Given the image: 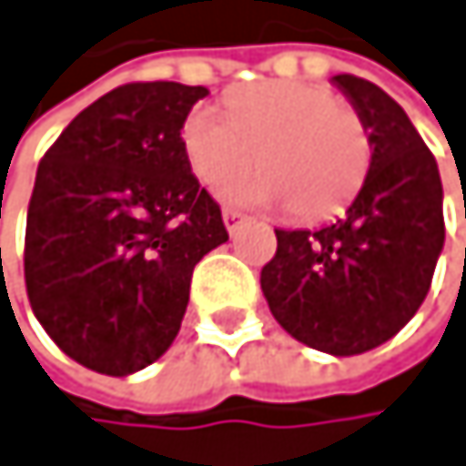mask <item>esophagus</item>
Segmentation results:
<instances>
[{
    "mask_svg": "<svg viewBox=\"0 0 466 466\" xmlns=\"http://www.w3.org/2000/svg\"><path fill=\"white\" fill-rule=\"evenodd\" d=\"M243 220H246V215H243V212H238V209H228V207L223 209V223H226V228H228V231H235V228H238Z\"/></svg>",
    "mask_w": 466,
    "mask_h": 466,
    "instance_id": "34e87169",
    "label": "esophagus"
}]
</instances>
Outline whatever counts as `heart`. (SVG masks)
<instances>
[{
    "label": "heart",
    "instance_id": "obj_1",
    "mask_svg": "<svg viewBox=\"0 0 466 466\" xmlns=\"http://www.w3.org/2000/svg\"><path fill=\"white\" fill-rule=\"evenodd\" d=\"M189 165L204 184L228 181L223 195L248 207H293L299 218H327L344 207L369 167L363 119L327 88L274 80L231 95L228 114L198 106L184 122Z\"/></svg>",
    "mask_w": 466,
    "mask_h": 466
}]
</instances>
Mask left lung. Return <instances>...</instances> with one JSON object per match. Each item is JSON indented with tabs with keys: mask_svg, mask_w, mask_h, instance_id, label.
<instances>
[{
	"mask_svg": "<svg viewBox=\"0 0 466 466\" xmlns=\"http://www.w3.org/2000/svg\"><path fill=\"white\" fill-rule=\"evenodd\" d=\"M369 131V173L341 218L308 231L277 228L262 293L304 347L350 358L394 338L425 301L444 246L441 178L414 122L380 86L329 80Z\"/></svg>",
	"mask_w": 466,
	"mask_h": 466,
	"instance_id": "obj_1",
	"label": "left lung"
}]
</instances>
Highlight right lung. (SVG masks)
<instances>
[{
  "instance_id": "right-lung-1",
  "label": "right lung",
  "mask_w": 466,
  "mask_h": 466,
  "mask_svg": "<svg viewBox=\"0 0 466 466\" xmlns=\"http://www.w3.org/2000/svg\"><path fill=\"white\" fill-rule=\"evenodd\" d=\"M209 88L128 83L83 108L35 173L25 282L46 335L80 366L125 378L181 329L192 268L228 240L192 176L181 128Z\"/></svg>"
}]
</instances>
